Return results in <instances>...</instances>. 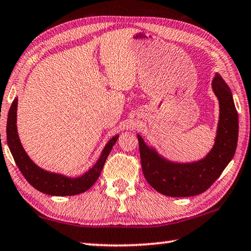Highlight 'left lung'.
<instances>
[{"mask_svg":"<svg viewBox=\"0 0 251 251\" xmlns=\"http://www.w3.org/2000/svg\"><path fill=\"white\" fill-rule=\"evenodd\" d=\"M212 88L220 102V121L215 144L204 159L193 163H173L145 144L140 135L141 169L147 181L169 197H191L207 190L233 159L238 140V114L232 91L219 74Z\"/></svg>","mask_w":251,"mask_h":251,"instance_id":"left-lung-1","label":"left lung"}]
</instances>
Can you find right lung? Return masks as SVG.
Wrapping results in <instances>:
<instances>
[{"label": "right lung", "mask_w": 251, "mask_h": 251, "mask_svg": "<svg viewBox=\"0 0 251 251\" xmlns=\"http://www.w3.org/2000/svg\"><path fill=\"white\" fill-rule=\"evenodd\" d=\"M17 98L15 99L8 111L7 125H6V136L7 145L11 150V153L15 160V163L18 166L19 171L22 172L24 177L28 180L32 187L41 191L43 194L51 196H74L81 193H85L91 186L96 183V180L100 176L101 171L104 166L105 160L112 150L113 146L119 138V135L107 142L105 148L103 149L100 159L92 166L88 172L80 177L71 178L66 176L50 173L39 168L25 152L23 146L19 141L16 127V111H17Z\"/></svg>", "instance_id": "add662e5"}]
</instances>
